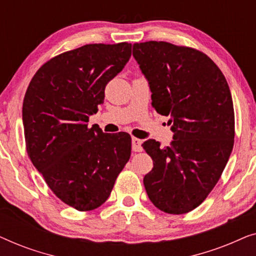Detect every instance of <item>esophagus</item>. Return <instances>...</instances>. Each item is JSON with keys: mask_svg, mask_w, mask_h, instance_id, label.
<instances>
[{"mask_svg": "<svg viewBox=\"0 0 256 256\" xmlns=\"http://www.w3.org/2000/svg\"><path fill=\"white\" fill-rule=\"evenodd\" d=\"M132 152H141L143 148H142V140H140L138 138H132Z\"/></svg>", "mask_w": 256, "mask_h": 256, "instance_id": "obj_1", "label": "esophagus"}]
</instances>
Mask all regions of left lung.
<instances>
[{
    "mask_svg": "<svg viewBox=\"0 0 256 256\" xmlns=\"http://www.w3.org/2000/svg\"><path fill=\"white\" fill-rule=\"evenodd\" d=\"M148 79L152 104L169 115L174 141L142 146L154 168L143 178L154 205L170 214L198 208L225 169L234 144V108L225 76L208 56L194 48L149 40L132 45Z\"/></svg>",
    "mask_w": 256,
    "mask_h": 256,
    "instance_id": "1",
    "label": "left lung"
}]
</instances>
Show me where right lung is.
I'll list each match as a JSON object with an SVG mask.
<instances>
[{"instance_id": "right-lung-1", "label": "right lung", "mask_w": 256, "mask_h": 256, "mask_svg": "<svg viewBox=\"0 0 256 256\" xmlns=\"http://www.w3.org/2000/svg\"><path fill=\"white\" fill-rule=\"evenodd\" d=\"M130 56L127 42L62 52L40 66L24 96L28 155L51 191L78 211L102 205L130 158L129 134L87 126Z\"/></svg>"}]
</instances>
